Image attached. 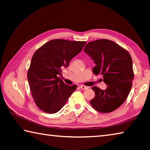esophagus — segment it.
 Segmentation results:
<instances>
[{
  "mask_svg": "<svg viewBox=\"0 0 150 150\" xmlns=\"http://www.w3.org/2000/svg\"><path fill=\"white\" fill-rule=\"evenodd\" d=\"M80 88H81V89H83V90H85V89H87L89 88V87L83 86V85H81V86H80Z\"/></svg>",
  "mask_w": 150,
  "mask_h": 150,
  "instance_id": "obj_1",
  "label": "esophagus"
}]
</instances>
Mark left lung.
<instances>
[{"mask_svg": "<svg viewBox=\"0 0 150 150\" xmlns=\"http://www.w3.org/2000/svg\"><path fill=\"white\" fill-rule=\"evenodd\" d=\"M83 51L95 61L94 74L103 75L105 90L93 87L95 96L90 101L93 108L101 113H109L119 108L132 87L134 78L131 55L123 47L107 39L89 42Z\"/></svg>", "mask_w": 150, "mask_h": 150, "instance_id": "8db88e82", "label": "left lung"}]
</instances>
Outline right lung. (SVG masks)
<instances>
[{"instance_id": "right-lung-1", "label": "right lung", "mask_w": 150, "mask_h": 150, "mask_svg": "<svg viewBox=\"0 0 150 150\" xmlns=\"http://www.w3.org/2000/svg\"><path fill=\"white\" fill-rule=\"evenodd\" d=\"M86 44V41L53 39L33 54L27 78L33 100L43 112L54 114L59 111L77 88L76 85H66L59 76Z\"/></svg>"}]
</instances>
